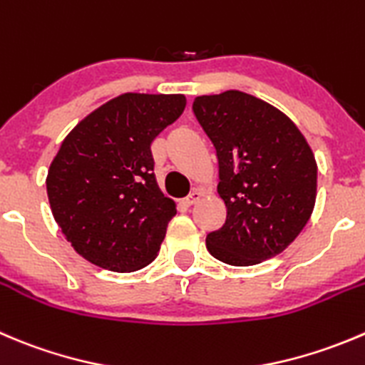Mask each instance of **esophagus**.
<instances>
[{
	"mask_svg": "<svg viewBox=\"0 0 365 365\" xmlns=\"http://www.w3.org/2000/svg\"><path fill=\"white\" fill-rule=\"evenodd\" d=\"M200 197H201L200 190H194V192H190L189 196L185 197V201H183V203H185L187 207H190V205H196L197 201H200Z\"/></svg>",
	"mask_w": 365,
	"mask_h": 365,
	"instance_id": "obj_1",
	"label": "esophagus"
}]
</instances>
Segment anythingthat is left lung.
<instances>
[{"label":"left lung","instance_id":"8db88e82","mask_svg":"<svg viewBox=\"0 0 365 365\" xmlns=\"http://www.w3.org/2000/svg\"><path fill=\"white\" fill-rule=\"evenodd\" d=\"M194 118L215 150L226 221L207 235L212 257L253 265L277 257L314 210L317 165L298 126L251 94L197 96Z\"/></svg>","mask_w":365,"mask_h":365}]
</instances>
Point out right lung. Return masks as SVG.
<instances>
[{"label": "right lung", "instance_id": "1", "mask_svg": "<svg viewBox=\"0 0 365 365\" xmlns=\"http://www.w3.org/2000/svg\"><path fill=\"white\" fill-rule=\"evenodd\" d=\"M183 108L182 94H123L62 143L46 189L53 217L88 262L130 272L155 260L176 207L158 189L150 146Z\"/></svg>", "mask_w": 365, "mask_h": 365}]
</instances>
